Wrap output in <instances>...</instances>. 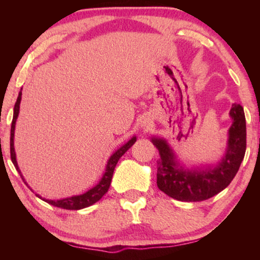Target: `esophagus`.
<instances>
[{
  "instance_id": "34e87169",
  "label": "esophagus",
  "mask_w": 260,
  "mask_h": 260,
  "mask_svg": "<svg viewBox=\"0 0 260 260\" xmlns=\"http://www.w3.org/2000/svg\"><path fill=\"white\" fill-rule=\"evenodd\" d=\"M149 125V122H143L142 123V127H145V126H148Z\"/></svg>"
}]
</instances>
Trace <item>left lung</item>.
Returning a JSON list of instances; mask_svg holds the SVG:
<instances>
[{"label": "left lung", "mask_w": 260, "mask_h": 260, "mask_svg": "<svg viewBox=\"0 0 260 260\" xmlns=\"http://www.w3.org/2000/svg\"><path fill=\"white\" fill-rule=\"evenodd\" d=\"M230 116L232 125L229 130L227 149L221 161L206 168L184 169L163 138H151L158 149L157 187L168 197L179 201H204L214 197L231 183L243 162L246 151V119L240 104H233Z\"/></svg>", "instance_id": "left-lung-1"}]
</instances>
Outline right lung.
Listing matches in <instances>:
<instances>
[{
    "mask_svg": "<svg viewBox=\"0 0 260 260\" xmlns=\"http://www.w3.org/2000/svg\"><path fill=\"white\" fill-rule=\"evenodd\" d=\"M22 90V88H21ZM21 95H22V92H19V97L16 99L15 106H14V115H13V122H12V127H10V158H12L13 165L15 166V168L17 172H19L20 176L22 177L23 182L27 184L26 181H24L22 174L20 172L19 166H17L16 162V154H15V149H14V133H15V124H16V119L17 116H19L20 112V103H21ZM136 142V136H134L129 142H126L125 144L122 145L118 150L113 152V154L110 156L108 165H106V169L105 173L101 181L95 184L93 188H91L90 190H87L86 193L80 194V195H74V197H70L66 199H61V200H47V199H42L40 195L37 194L38 198H40L41 200H44L47 202V204L55 206V207L59 208H63V209H70V211H77V209H81L85 207H88V206L95 204V202L101 200L106 191L109 190L110 184H111V180H112V175H113V170H115V167L117 165V162L119 161V158L125 154V152L129 150V149L133 147V144ZM28 186V184H27Z\"/></svg>",
    "mask_w": 260,
    "mask_h": 260,
    "instance_id": "add662e5",
    "label": "right lung"
}]
</instances>
